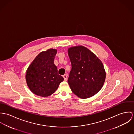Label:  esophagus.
I'll list each match as a JSON object with an SVG mask.
<instances>
[{
	"label": "esophagus",
	"instance_id": "esophagus-1",
	"mask_svg": "<svg viewBox=\"0 0 134 134\" xmlns=\"http://www.w3.org/2000/svg\"><path fill=\"white\" fill-rule=\"evenodd\" d=\"M63 77L64 79V81H66L67 80V75L66 74H65L63 75Z\"/></svg>",
	"mask_w": 134,
	"mask_h": 134
}]
</instances>
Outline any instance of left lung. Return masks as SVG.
Returning <instances> with one entry per match:
<instances>
[{
    "mask_svg": "<svg viewBox=\"0 0 134 134\" xmlns=\"http://www.w3.org/2000/svg\"><path fill=\"white\" fill-rule=\"evenodd\" d=\"M68 53L71 64L68 83L72 91L81 99L94 96L105 82L106 74L102 63L82 46L69 48Z\"/></svg>",
    "mask_w": 134,
    "mask_h": 134,
    "instance_id": "obj_1",
    "label": "left lung"
}]
</instances>
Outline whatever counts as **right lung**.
Masks as SVG:
<instances>
[{
	"instance_id": "obj_1",
	"label": "right lung",
	"mask_w": 134,
	"mask_h": 134,
	"mask_svg": "<svg viewBox=\"0 0 134 134\" xmlns=\"http://www.w3.org/2000/svg\"><path fill=\"white\" fill-rule=\"evenodd\" d=\"M57 50L48 49L40 53L32 62L26 75V82L30 90L34 94L48 97L58 89L63 81L62 76L58 74L54 59Z\"/></svg>"
}]
</instances>
